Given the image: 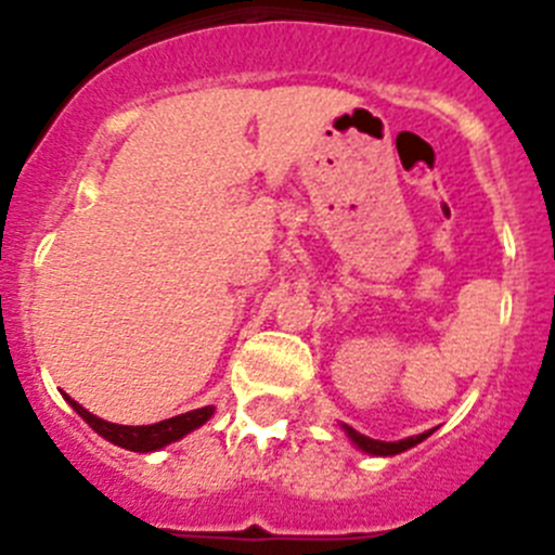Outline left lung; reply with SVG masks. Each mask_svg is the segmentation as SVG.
I'll list each match as a JSON object with an SVG mask.
<instances>
[{
	"instance_id": "left-lung-1",
	"label": "left lung",
	"mask_w": 555,
	"mask_h": 555,
	"mask_svg": "<svg viewBox=\"0 0 555 555\" xmlns=\"http://www.w3.org/2000/svg\"><path fill=\"white\" fill-rule=\"evenodd\" d=\"M341 430L347 434V439H350L352 444H356L361 453H370V455H397V453H405L409 448H414V444H420L423 439H428L434 430H425V434L420 436H409V439H400V442H380V439H370V436L358 434V430H352L350 425L341 423Z\"/></svg>"
}]
</instances>
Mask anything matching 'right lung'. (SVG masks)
I'll return each mask as SVG.
<instances>
[{
    "label": "right lung",
    "instance_id": "1",
    "mask_svg": "<svg viewBox=\"0 0 555 555\" xmlns=\"http://www.w3.org/2000/svg\"><path fill=\"white\" fill-rule=\"evenodd\" d=\"M63 397H66V403L72 405V409H75L102 439H107V442L116 444V448L132 450V453H152V450L166 448V444L183 439L191 430H197L199 425H205L210 416H214V405H205V409L185 411V414L171 416V420H160V423L155 425H116L102 420V416L91 414L88 409H82V405L77 403V400H72L68 395Z\"/></svg>",
    "mask_w": 555,
    "mask_h": 555
}]
</instances>
